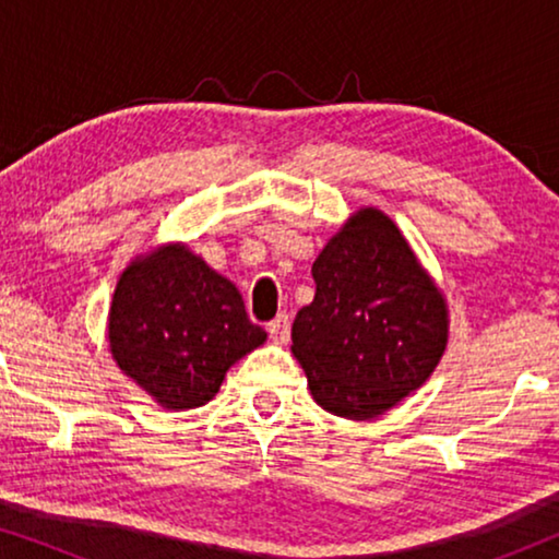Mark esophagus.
<instances>
[{
    "label": "esophagus",
    "mask_w": 559,
    "mask_h": 559,
    "mask_svg": "<svg viewBox=\"0 0 559 559\" xmlns=\"http://www.w3.org/2000/svg\"><path fill=\"white\" fill-rule=\"evenodd\" d=\"M266 331H270V338L277 343V346H285L289 341V318L282 312V316L274 318L272 323H266Z\"/></svg>",
    "instance_id": "34e87169"
}]
</instances>
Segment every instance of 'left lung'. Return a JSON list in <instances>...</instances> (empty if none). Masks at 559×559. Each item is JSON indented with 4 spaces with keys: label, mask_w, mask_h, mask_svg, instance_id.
<instances>
[{
    "label": "left lung",
    "mask_w": 559,
    "mask_h": 559,
    "mask_svg": "<svg viewBox=\"0 0 559 559\" xmlns=\"http://www.w3.org/2000/svg\"><path fill=\"white\" fill-rule=\"evenodd\" d=\"M293 354L320 407L373 419L427 381L448 343V305L400 228L361 209L312 262Z\"/></svg>",
    "instance_id": "8db88e82"
}]
</instances>
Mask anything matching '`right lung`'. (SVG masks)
I'll list each match as a JSON object with an SVG mask.
<instances>
[{"label":"right lung","instance_id":"right-lung-1","mask_svg":"<svg viewBox=\"0 0 559 559\" xmlns=\"http://www.w3.org/2000/svg\"><path fill=\"white\" fill-rule=\"evenodd\" d=\"M264 341L234 282L180 243L136 257L114 289V361L165 409L203 407L226 371Z\"/></svg>","mask_w":559,"mask_h":559}]
</instances>
